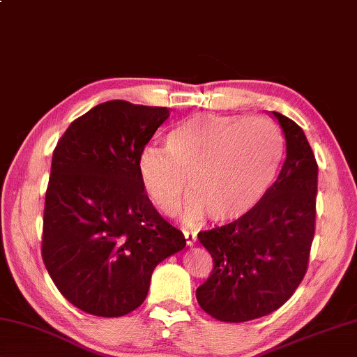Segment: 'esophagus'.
Returning a JSON list of instances; mask_svg holds the SVG:
<instances>
[{
  "label": "esophagus",
  "mask_w": 357,
  "mask_h": 357,
  "mask_svg": "<svg viewBox=\"0 0 357 357\" xmlns=\"http://www.w3.org/2000/svg\"><path fill=\"white\" fill-rule=\"evenodd\" d=\"M184 238H185V243H188V246H194L197 241V235L189 234V231H184Z\"/></svg>",
  "instance_id": "obj_1"
}]
</instances>
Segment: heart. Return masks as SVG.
Instances as JSON below:
<instances>
[{"label":"heart","mask_w":357,"mask_h":357,"mask_svg":"<svg viewBox=\"0 0 357 357\" xmlns=\"http://www.w3.org/2000/svg\"><path fill=\"white\" fill-rule=\"evenodd\" d=\"M165 149L146 146L139 152V183L151 202L173 214L185 188L183 220L194 225L211 214L231 222L251 213L278 176L284 138L273 121L259 116L202 112L167 135Z\"/></svg>","instance_id":"b5f03b06"}]
</instances>
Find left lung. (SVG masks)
<instances>
[{
    "instance_id": "left-lung-1",
    "label": "left lung",
    "mask_w": 357,
    "mask_h": 357,
    "mask_svg": "<svg viewBox=\"0 0 357 357\" xmlns=\"http://www.w3.org/2000/svg\"><path fill=\"white\" fill-rule=\"evenodd\" d=\"M286 158L267 197L246 216L200 231L214 268L197 302L224 322H245L284 305L307 273L314 236L318 165L303 130L273 111Z\"/></svg>"
}]
</instances>
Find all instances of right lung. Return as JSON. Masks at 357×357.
<instances>
[{
  "label": "right lung",
  "instance_id": "1",
  "mask_svg": "<svg viewBox=\"0 0 357 357\" xmlns=\"http://www.w3.org/2000/svg\"><path fill=\"white\" fill-rule=\"evenodd\" d=\"M167 107L111 100L56 143L46 192L43 260L56 289L86 313L117 318L148 296L152 271L185 238L152 206L137 160Z\"/></svg>",
  "mask_w": 357,
  "mask_h": 357
}]
</instances>
